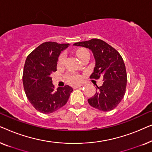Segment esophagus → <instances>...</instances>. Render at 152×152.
Returning a JSON list of instances; mask_svg holds the SVG:
<instances>
[{"instance_id":"obj_1","label":"esophagus","mask_w":152,"mask_h":152,"mask_svg":"<svg viewBox=\"0 0 152 152\" xmlns=\"http://www.w3.org/2000/svg\"><path fill=\"white\" fill-rule=\"evenodd\" d=\"M81 86H82V85H81V84H80V85H76V86H73V88H80Z\"/></svg>"}]
</instances>
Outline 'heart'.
<instances>
[{
    "mask_svg": "<svg viewBox=\"0 0 152 152\" xmlns=\"http://www.w3.org/2000/svg\"><path fill=\"white\" fill-rule=\"evenodd\" d=\"M86 52H88L86 49L81 48L77 50L76 54L77 55V57L80 58L81 57V55H82L83 54L86 53ZM65 58L66 55H64V54H62V55H60L59 57V60H58V64H59V65L63 64L64 60H65ZM67 80L68 81V82H70V84H77V83L80 82L81 80H82V77H81L80 75L77 74H70L67 75Z\"/></svg>",
    "mask_w": 152,
    "mask_h": 152,
    "instance_id": "1",
    "label": "heart"
}]
</instances>
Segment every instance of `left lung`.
<instances>
[{"mask_svg": "<svg viewBox=\"0 0 152 152\" xmlns=\"http://www.w3.org/2000/svg\"><path fill=\"white\" fill-rule=\"evenodd\" d=\"M73 45L87 48L92 51L95 66L90 78L103 79V84L99 87L96 85V93L88 99V104L102 111L115 109L123 99L127 81L121 55L107 43L98 39L75 43Z\"/></svg>", "mask_w": 152, "mask_h": 152, "instance_id": "8db88e82", "label": "left lung"}]
</instances>
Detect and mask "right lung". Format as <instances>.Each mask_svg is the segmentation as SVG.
<instances>
[{
    "instance_id": "1",
    "label": "right lung",
    "mask_w": 152,
    "mask_h": 152,
    "mask_svg": "<svg viewBox=\"0 0 152 152\" xmlns=\"http://www.w3.org/2000/svg\"><path fill=\"white\" fill-rule=\"evenodd\" d=\"M69 43H43L28 57L24 65L23 84L26 96L34 109L51 113L64 107L73 89L66 85L55 89L50 77L57 71L58 57Z\"/></svg>"
}]
</instances>
